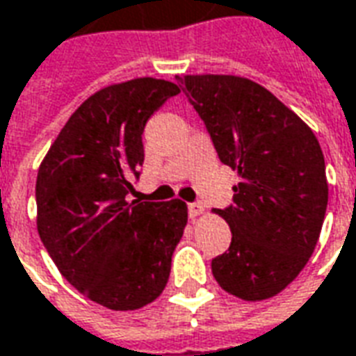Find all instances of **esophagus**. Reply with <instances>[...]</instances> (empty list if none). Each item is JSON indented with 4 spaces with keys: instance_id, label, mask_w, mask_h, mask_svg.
Returning a JSON list of instances; mask_svg holds the SVG:
<instances>
[{
    "instance_id": "1",
    "label": "esophagus",
    "mask_w": 356,
    "mask_h": 356,
    "mask_svg": "<svg viewBox=\"0 0 356 356\" xmlns=\"http://www.w3.org/2000/svg\"><path fill=\"white\" fill-rule=\"evenodd\" d=\"M186 209H188V217H191V219H194V217L202 216L204 206H202L200 202H193V204H188V206H186Z\"/></svg>"
}]
</instances>
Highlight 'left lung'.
I'll use <instances>...</instances> for the list:
<instances>
[{"instance_id": "1", "label": "left lung", "mask_w": 356, "mask_h": 356, "mask_svg": "<svg viewBox=\"0 0 356 356\" xmlns=\"http://www.w3.org/2000/svg\"><path fill=\"white\" fill-rule=\"evenodd\" d=\"M186 95L219 160L238 171L232 204L217 213L232 240L211 259L225 291L246 301L280 293L313 255L328 206L326 165L311 127L275 95L238 76H185Z\"/></svg>"}]
</instances>
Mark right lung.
<instances>
[{"instance_id": "right-lung-1", "label": "right lung", "mask_w": 356, "mask_h": 356, "mask_svg": "<svg viewBox=\"0 0 356 356\" xmlns=\"http://www.w3.org/2000/svg\"><path fill=\"white\" fill-rule=\"evenodd\" d=\"M177 93L154 78L97 91L38 171V232L47 254L76 290L114 311L140 309L162 293L185 231V202L127 200L145 162L148 118Z\"/></svg>"}]
</instances>
